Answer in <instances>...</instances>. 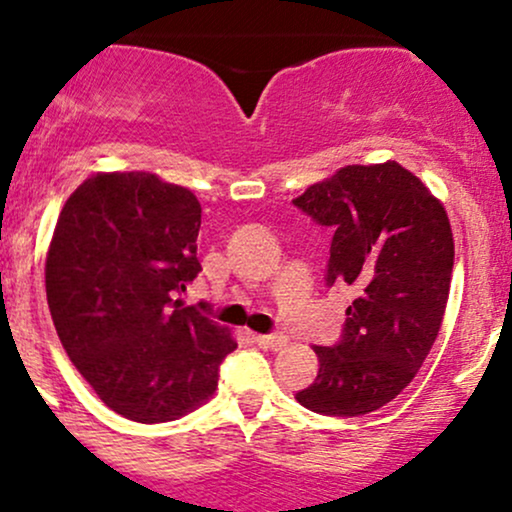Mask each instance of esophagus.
Listing matches in <instances>:
<instances>
[{
  "mask_svg": "<svg viewBox=\"0 0 512 512\" xmlns=\"http://www.w3.org/2000/svg\"><path fill=\"white\" fill-rule=\"evenodd\" d=\"M255 344L262 346V349L276 351V349H281V346L286 344V337H284V334H279V332H274V334H257Z\"/></svg>",
  "mask_w": 512,
  "mask_h": 512,
  "instance_id": "34e87169",
  "label": "esophagus"
}]
</instances>
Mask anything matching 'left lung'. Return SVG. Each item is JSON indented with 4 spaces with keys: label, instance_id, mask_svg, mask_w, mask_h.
<instances>
[{
    "label": "left lung",
    "instance_id": "obj_1",
    "mask_svg": "<svg viewBox=\"0 0 512 512\" xmlns=\"http://www.w3.org/2000/svg\"><path fill=\"white\" fill-rule=\"evenodd\" d=\"M293 204L334 231L327 286L356 293L339 342L315 346L320 370L296 399L317 414H370L414 380L440 332L455 262L448 214L397 161L346 166Z\"/></svg>",
    "mask_w": 512,
    "mask_h": 512
}]
</instances>
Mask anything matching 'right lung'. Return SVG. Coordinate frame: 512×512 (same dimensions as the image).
<instances>
[{"label":"right lung","instance_id":"right-lung-1","mask_svg":"<svg viewBox=\"0 0 512 512\" xmlns=\"http://www.w3.org/2000/svg\"><path fill=\"white\" fill-rule=\"evenodd\" d=\"M199 226L190 190L134 170L81 182L52 233L45 291L57 337L96 395L139 424L207 402L238 346L178 301L202 272Z\"/></svg>","mask_w":512,"mask_h":512}]
</instances>
